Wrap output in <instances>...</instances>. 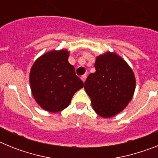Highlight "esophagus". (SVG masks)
I'll list each match as a JSON object with an SVG mask.
<instances>
[{"mask_svg":"<svg viewBox=\"0 0 158 158\" xmlns=\"http://www.w3.org/2000/svg\"><path fill=\"white\" fill-rule=\"evenodd\" d=\"M86 78H87V76H86V75H83V76L81 77V80H82V81H83V82L85 81Z\"/></svg>","mask_w":158,"mask_h":158,"instance_id":"esophagus-1","label":"esophagus"}]
</instances>
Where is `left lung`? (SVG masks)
Listing matches in <instances>:
<instances>
[{
  "instance_id": "obj_1",
  "label": "left lung",
  "mask_w": 158,
  "mask_h": 158,
  "mask_svg": "<svg viewBox=\"0 0 158 158\" xmlns=\"http://www.w3.org/2000/svg\"><path fill=\"white\" fill-rule=\"evenodd\" d=\"M96 72L88 76L84 89L95 112L111 118L123 111L133 98L136 80L127 62L115 52L96 57Z\"/></svg>"
}]
</instances>
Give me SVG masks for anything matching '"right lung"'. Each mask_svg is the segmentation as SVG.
I'll use <instances>...</instances> for the list:
<instances>
[{
	"label": "right lung",
	"instance_id": "obj_1",
	"mask_svg": "<svg viewBox=\"0 0 158 158\" xmlns=\"http://www.w3.org/2000/svg\"><path fill=\"white\" fill-rule=\"evenodd\" d=\"M69 51L53 50L37 58L32 65L29 82L32 96L40 107L56 113L66 108L73 96L82 89L84 83L76 76L69 64Z\"/></svg>",
	"mask_w": 158,
	"mask_h": 158
}]
</instances>
